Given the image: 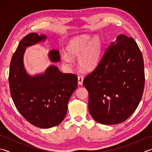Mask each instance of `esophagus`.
<instances>
[{
    "mask_svg": "<svg viewBox=\"0 0 152 152\" xmlns=\"http://www.w3.org/2000/svg\"><path fill=\"white\" fill-rule=\"evenodd\" d=\"M83 80H84V78H83V76L82 75H79L78 76V84L80 85H82V83H83Z\"/></svg>",
    "mask_w": 152,
    "mask_h": 152,
    "instance_id": "1",
    "label": "esophagus"
}]
</instances>
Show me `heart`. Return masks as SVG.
<instances>
[{
  "mask_svg": "<svg viewBox=\"0 0 152 152\" xmlns=\"http://www.w3.org/2000/svg\"><path fill=\"white\" fill-rule=\"evenodd\" d=\"M89 35H82L72 39L68 45V53L70 57L79 58V64L86 70L93 69L98 64L101 56V42L97 37L92 39ZM62 59L69 64L70 58L67 55L62 56Z\"/></svg>",
  "mask_w": 152,
  "mask_h": 152,
  "instance_id": "heart-1",
  "label": "heart"
}]
</instances>
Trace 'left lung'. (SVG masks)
<instances>
[{
  "mask_svg": "<svg viewBox=\"0 0 152 152\" xmlns=\"http://www.w3.org/2000/svg\"><path fill=\"white\" fill-rule=\"evenodd\" d=\"M144 84L141 50L132 37L121 34L83 82L89 93L91 116L103 124L125 121L138 107Z\"/></svg>",
  "mask_w": 152,
  "mask_h": 152,
  "instance_id": "left-lung-1",
  "label": "left lung"
}]
</instances>
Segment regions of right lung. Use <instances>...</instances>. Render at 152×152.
Listing matches in <instances>:
<instances>
[{
	"label": "right lung",
	"mask_w": 152,
	"mask_h": 152,
	"mask_svg": "<svg viewBox=\"0 0 152 152\" xmlns=\"http://www.w3.org/2000/svg\"><path fill=\"white\" fill-rule=\"evenodd\" d=\"M45 39L43 34L31 33L20 41L11 59L8 76L11 97L18 111L29 123L41 129L55 126L63 121L68 100L78 86L76 74L62 73L56 66L49 67L44 74H27L23 64L26 47ZM49 57L58 62L59 50L53 49Z\"/></svg>",
	"instance_id": "1"
}]
</instances>
